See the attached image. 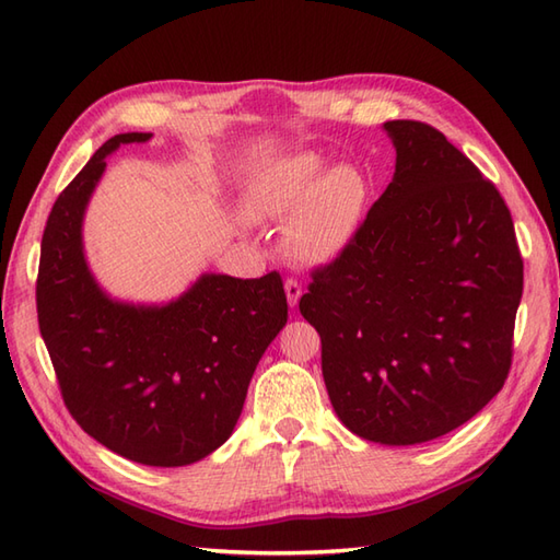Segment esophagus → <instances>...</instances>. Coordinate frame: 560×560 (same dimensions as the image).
<instances>
[{
  "mask_svg": "<svg viewBox=\"0 0 560 560\" xmlns=\"http://www.w3.org/2000/svg\"><path fill=\"white\" fill-rule=\"evenodd\" d=\"M283 289H287V301L291 307L299 305L301 295H303V287L299 283V279H287V283H283Z\"/></svg>",
  "mask_w": 560,
  "mask_h": 560,
  "instance_id": "1",
  "label": "esophagus"
}]
</instances>
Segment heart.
I'll use <instances>...</instances> for the list:
<instances>
[{
  "label": "heart",
  "mask_w": 560,
  "mask_h": 560,
  "mask_svg": "<svg viewBox=\"0 0 560 560\" xmlns=\"http://www.w3.org/2000/svg\"><path fill=\"white\" fill-rule=\"evenodd\" d=\"M371 180L353 163L325 171L315 153H293L259 165L245 187V207L259 219L287 223V247L307 265H331L359 235Z\"/></svg>",
  "instance_id": "b5f03b06"
}]
</instances>
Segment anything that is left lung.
<instances>
[{
    "mask_svg": "<svg viewBox=\"0 0 560 560\" xmlns=\"http://www.w3.org/2000/svg\"><path fill=\"white\" fill-rule=\"evenodd\" d=\"M395 177L301 315L323 339L339 421L380 445L455 431L501 392L513 361L522 257L510 209L435 127L392 120Z\"/></svg>",
    "mask_w": 560,
    "mask_h": 560,
    "instance_id": "8db88e82",
    "label": "left lung"
}]
</instances>
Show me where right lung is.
<instances>
[{"mask_svg":"<svg viewBox=\"0 0 560 560\" xmlns=\"http://www.w3.org/2000/svg\"><path fill=\"white\" fill-rule=\"evenodd\" d=\"M127 132L93 153L47 219L35 301L69 413L91 438L149 467L211 455L241 419L255 368L289 319L277 271L259 279L201 273L175 301H117L83 253V217Z\"/></svg>","mask_w":560,"mask_h":560,"instance_id":"add662e5","label":"right lung"}]
</instances>
